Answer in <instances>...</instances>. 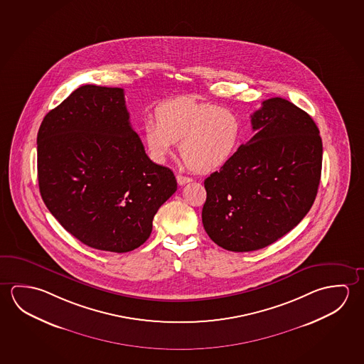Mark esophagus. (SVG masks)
<instances>
[{"label": "esophagus", "mask_w": 364, "mask_h": 364, "mask_svg": "<svg viewBox=\"0 0 364 364\" xmlns=\"http://www.w3.org/2000/svg\"><path fill=\"white\" fill-rule=\"evenodd\" d=\"M176 180H178V184L179 185H185L188 184V183H191V178H188V176H184V175H178L176 176Z\"/></svg>", "instance_id": "obj_1"}]
</instances>
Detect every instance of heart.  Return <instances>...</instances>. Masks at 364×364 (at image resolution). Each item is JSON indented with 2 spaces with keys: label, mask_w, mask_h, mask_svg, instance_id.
Returning a JSON list of instances; mask_svg holds the SVG:
<instances>
[{
  "label": "heart",
  "mask_w": 364,
  "mask_h": 364,
  "mask_svg": "<svg viewBox=\"0 0 364 364\" xmlns=\"http://www.w3.org/2000/svg\"><path fill=\"white\" fill-rule=\"evenodd\" d=\"M155 120H146L142 138L154 161L166 160L180 142V155L196 173L220 170L232 161L242 142V120L232 109L181 96L161 102Z\"/></svg>",
  "instance_id": "1"
}]
</instances>
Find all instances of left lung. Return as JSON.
<instances>
[{
    "label": "left lung",
    "mask_w": 364,
    "mask_h": 364,
    "mask_svg": "<svg viewBox=\"0 0 364 364\" xmlns=\"http://www.w3.org/2000/svg\"><path fill=\"white\" fill-rule=\"evenodd\" d=\"M251 124L255 136L204 180V230L236 252L262 249L297 226L321 178L320 131L302 109L270 97L251 115Z\"/></svg>",
    "instance_id": "obj_1"
}]
</instances>
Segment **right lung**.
Here are the masks:
<instances>
[{
  "label": "right lung",
  "instance_id": "obj_1",
  "mask_svg": "<svg viewBox=\"0 0 364 364\" xmlns=\"http://www.w3.org/2000/svg\"><path fill=\"white\" fill-rule=\"evenodd\" d=\"M36 144L43 202L66 231L97 250L139 247L178 189L173 171L146 155L120 87L75 90L44 117Z\"/></svg>",
  "mask_w": 364,
  "mask_h": 364
}]
</instances>
